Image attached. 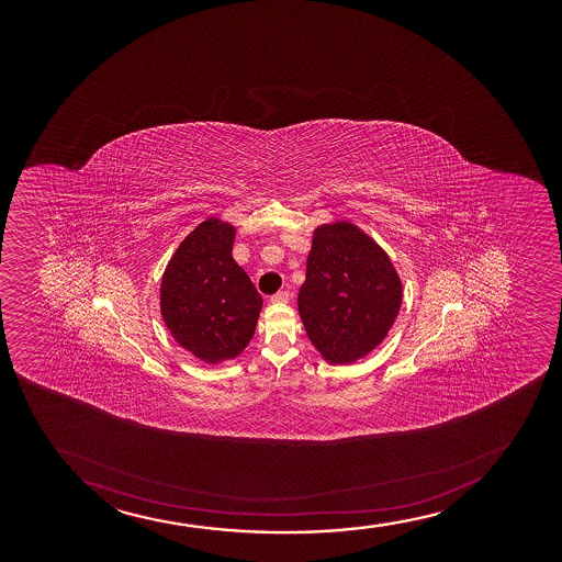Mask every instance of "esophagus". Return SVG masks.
I'll list each match as a JSON object with an SVG mask.
<instances>
[{
	"label": "esophagus",
	"mask_w": 562,
	"mask_h": 562,
	"mask_svg": "<svg viewBox=\"0 0 562 562\" xmlns=\"http://www.w3.org/2000/svg\"><path fill=\"white\" fill-rule=\"evenodd\" d=\"M271 302H273V304H289V302H291V292L279 291L278 294L271 296Z\"/></svg>",
	"instance_id": "34e87169"
}]
</instances>
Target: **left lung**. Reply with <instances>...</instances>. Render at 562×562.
Listing matches in <instances>:
<instances>
[{
  "mask_svg": "<svg viewBox=\"0 0 562 562\" xmlns=\"http://www.w3.org/2000/svg\"><path fill=\"white\" fill-rule=\"evenodd\" d=\"M403 286L374 239L347 221L316 226L297 311L315 349L331 366L368 356L395 323Z\"/></svg>",
  "mask_w": 562,
  "mask_h": 562,
  "instance_id": "8db88e82",
  "label": "left lung"
}]
</instances>
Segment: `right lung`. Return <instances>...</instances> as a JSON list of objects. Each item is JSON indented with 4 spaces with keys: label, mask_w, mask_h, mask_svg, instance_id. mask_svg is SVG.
I'll return each instance as SVG.
<instances>
[{
    "label": "right lung",
    "mask_w": 562,
    "mask_h": 562,
    "mask_svg": "<svg viewBox=\"0 0 562 562\" xmlns=\"http://www.w3.org/2000/svg\"><path fill=\"white\" fill-rule=\"evenodd\" d=\"M236 228L210 217L181 241L162 273L161 315L183 349L206 363L233 360L257 328L262 297L233 258Z\"/></svg>",
    "instance_id": "obj_1"
}]
</instances>
